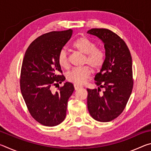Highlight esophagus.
Wrapping results in <instances>:
<instances>
[{"label":"esophagus","instance_id":"obj_1","mask_svg":"<svg viewBox=\"0 0 151 151\" xmlns=\"http://www.w3.org/2000/svg\"><path fill=\"white\" fill-rule=\"evenodd\" d=\"M74 87H75V89L76 91H77V90H78V89L81 88L82 87H83V86H80V85H76V84H74Z\"/></svg>","mask_w":151,"mask_h":151}]
</instances>
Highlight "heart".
I'll return each mask as SVG.
<instances>
[{
  "instance_id": "heart-1",
  "label": "heart",
  "mask_w": 151,
  "mask_h": 151,
  "mask_svg": "<svg viewBox=\"0 0 151 151\" xmlns=\"http://www.w3.org/2000/svg\"><path fill=\"white\" fill-rule=\"evenodd\" d=\"M73 47L78 52L85 55L84 63L88 64L94 69L101 68L105 60V55L101 49L96 48L94 42L87 38L82 37L76 39L73 44ZM58 63L63 68H66L68 66V58L67 52L65 49H61L58 54ZM91 74V70L89 66L76 67L73 68L66 75V78L68 81L76 84L83 85L87 80Z\"/></svg>"
}]
</instances>
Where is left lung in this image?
I'll return each mask as SVG.
<instances>
[{
    "mask_svg": "<svg viewBox=\"0 0 151 151\" xmlns=\"http://www.w3.org/2000/svg\"><path fill=\"white\" fill-rule=\"evenodd\" d=\"M87 33L101 39L105 49L104 63L94 78L98 89L87 88L88 110L96 121L109 122L122 113L131 94L132 57L126 43L111 30L92 29Z\"/></svg>",
    "mask_w": 151,
    "mask_h": 151,
    "instance_id": "8db88e82",
    "label": "left lung"
}]
</instances>
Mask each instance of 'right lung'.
Here are the masks:
<instances>
[{"mask_svg":"<svg viewBox=\"0 0 151 151\" xmlns=\"http://www.w3.org/2000/svg\"><path fill=\"white\" fill-rule=\"evenodd\" d=\"M73 30L52 31L35 39L24 54L20 73V91L31 116L47 127L60 124L66 117L68 101L75 88L66 82L52 93V85L65 80L58 54L70 40Z\"/></svg>","mask_w":151,"mask_h":151,"instance_id":"1","label":"right lung"}]
</instances>
